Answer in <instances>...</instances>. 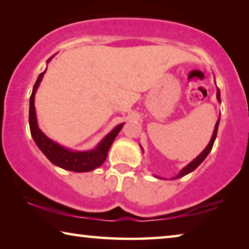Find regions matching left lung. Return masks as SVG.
<instances>
[{"label": "left lung", "mask_w": 249, "mask_h": 249, "mask_svg": "<svg viewBox=\"0 0 249 249\" xmlns=\"http://www.w3.org/2000/svg\"><path fill=\"white\" fill-rule=\"evenodd\" d=\"M214 82H215V81H214ZM216 99H217L218 102H221V93H220V89H218V88H216ZM220 119H221V117H218V120H217L216 124H215V127H214V130H213L212 137H211V141H210V142L208 144V146H206L205 148H204V150L202 151V153L199 156H197L196 159H193L191 162H189L187 166H185L184 168H182V169L180 170L179 174L177 175L176 177H174V178H172V179H178V178H181V177H183L185 175L190 174V172H192L193 170H196V168L199 167L202 162H203V160L206 158V156H208L210 154V151L212 150L213 144H214V142H215V138H216V135H217L218 124H220ZM141 148H142V150H144V149H142V146H141ZM155 177H156V178H158V179H162V178H160V177H158V176H155Z\"/></svg>", "instance_id": "left-lung-1"}]
</instances>
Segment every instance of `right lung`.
Listing matches in <instances>:
<instances>
[{"label":"right lung","instance_id":"obj_1","mask_svg":"<svg viewBox=\"0 0 249 249\" xmlns=\"http://www.w3.org/2000/svg\"><path fill=\"white\" fill-rule=\"evenodd\" d=\"M50 57L47 60V64L52 60ZM46 70L43 71L38 78L36 80V83L34 84L33 92L29 99V128H31V134L35 144L38 146L46 157L48 158L50 162H53L54 166H58L62 169L74 171V172H88L100 167L107 159L108 149L114 142L117 134L121 132L122 127L125 123L119 124L115 126L102 141H101L94 149L91 150H71L66 148L65 146L59 145L58 142H53V140L46 135L43 130L39 128L38 123H37L36 116V108H35V94L38 89L39 84L43 80Z\"/></svg>","mask_w":249,"mask_h":249}]
</instances>
